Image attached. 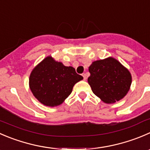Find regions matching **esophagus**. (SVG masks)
<instances>
[{"instance_id":"34e87169","label":"esophagus","mask_w":150,"mask_h":150,"mask_svg":"<svg viewBox=\"0 0 150 150\" xmlns=\"http://www.w3.org/2000/svg\"><path fill=\"white\" fill-rule=\"evenodd\" d=\"M82 75H83V80L84 81H86V74L83 73Z\"/></svg>"}]
</instances>
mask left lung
<instances>
[{
    "mask_svg": "<svg viewBox=\"0 0 150 150\" xmlns=\"http://www.w3.org/2000/svg\"><path fill=\"white\" fill-rule=\"evenodd\" d=\"M88 71V84L93 93L104 103L111 104L120 101L130 90L131 74L114 58L94 61Z\"/></svg>",
    "mask_w": 150,
    "mask_h": 150,
    "instance_id": "obj_1",
    "label": "left lung"
}]
</instances>
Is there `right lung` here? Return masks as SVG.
Returning a JSON list of instances; mask_svg holds the SVG:
<instances>
[{
  "mask_svg": "<svg viewBox=\"0 0 150 150\" xmlns=\"http://www.w3.org/2000/svg\"><path fill=\"white\" fill-rule=\"evenodd\" d=\"M83 79L72 67H66L49 56L36 65L29 77V88L42 104L55 107L69 97L74 85Z\"/></svg>",
  "mask_w": 150,
  "mask_h": 150,
  "instance_id": "add662e5",
  "label": "right lung"
}]
</instances>
